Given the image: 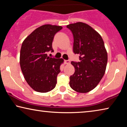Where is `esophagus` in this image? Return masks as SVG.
I'll return each instance as SVG.
<instances>
[{"instance_id": "1", "label": "esophagus", "mask_w": 127, "mask_h": 127, "mask_svg": "<svg viewBox=\"0 0 127 127\" xmlns=\"http://www.w3.org/2000/svg\"><path fill=\"white\" fill-rule=\"evenodd\" d=\"M64 63H65V64H70V61H67V60H65V61H64Z\"/></svg>"}]
</instances>
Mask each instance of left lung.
Wrapping results in <instances>:
<instances>
[{
    "instance_id": "obj_1",
    "label": "left lung",
    "mask_w": 127,
    "mask_h": 127,
    "mask_svg": "<svg viewBox=\"0 0 127 127\" xmlns=\"http://www.w3.org/2000/svg\"><path fill=\"white\" fill-rule=\"evenodd\" d=\"M73 35V53L79 54L80 62H72L74 73L69 77V85L79 93H86L96 87L104 76L107 54L101 36L82 22L66 26Z\"/></svg>"
}]
</instances>
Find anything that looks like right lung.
<instances>
[{"mask_svg":"<svg viewBox=\"0 0 127 127\" xmlns=\"http://www.w3.org/2000/svg\"><path fill=\"white\" fill-rule=\"evenodd\" d=\"M62 26H41L32 32L22 42L20 63L25 80L32 89L39 92H48L54 89L63 59L48 57L53 52L52 42Z\"/></svg>","mask_w":127,"mask_h":127,"instance_id":"add662e5","label":"right lung"}]
</instances>
